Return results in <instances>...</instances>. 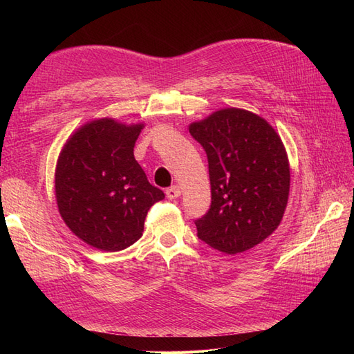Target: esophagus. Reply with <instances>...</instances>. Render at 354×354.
Masks as SVG:
<instances>
[{"instance_id":"obj_1","label":"esophagus","mask_w":354,"mask_h":354,"mask_svg":"<svg viewBox=\"0 0 354 354\" xmlns=\"http://www.w3.org/2000/svg\"><path fill=\"white\" fill-rule=\"evenodd\" d=\"M165 194H167V198L168 199H177L178 196H180V187L178 186H171V187H168L167 190H165Z\"/></svg>"}]
</instances>
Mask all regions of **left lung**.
Masks as SVG:
<instances>
[{
  "label": "left lung",
  "instance_id": "left-lung-1",
  "mask_svg": "<svg viewBox=\"0 0 354 354\" xmlns=\"http://www.w3.org/2000/svg\"><path fill=\"white\" fill-rule=\"evenodd\" d=\"M208 159L211 207L195 220L198 238L226 254L263 242L283 217L289 164L281 137L263 118L223 109L192 124Z\"/></svg>",
  "mask_w": 354,
  "mask_h": 354
}]
</instances>
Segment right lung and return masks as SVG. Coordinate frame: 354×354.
I'll list each match as a JSON object with an SVG mask.
<instances>
[{
  "instance_id": "add662e5",
  "label": "right lung",
  "mask_w": 354,
  "mask_h": 354,
  "mask_svg": "<svg viewBox=\"0 0 354 354\" xmlns=\"http://www.w3.org/2000/svg\"><path fill=\"white\" fill-rule=\"evenodd\" d=\"M142 124L109 118L85 124L66 142L56 167L62 218L80 239L102 251H121L142 236L145 218L164 192L149 183L134 158Z\"/></svg>"
}]
</instances>
